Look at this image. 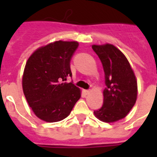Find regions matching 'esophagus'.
<instances>
[{"instance_id": "obj_1", "label": "esophagus", "mask_w": 157, "mask_h": 157, "mask_svg": "<svg viewBox=\"0 0 157 157\" xmlns=\"http://www.w3.org/2000/svg\"><path fill=\"white\" fill-rule=\"evenodd\" d=\"M90 92H91L90 90H83V92H84V94H86V95H87Z\"/></svg>"}]
</instances>
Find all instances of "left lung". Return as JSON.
I'll return each instance as SVG.
<instances>
[{
  "instance_id": "obj_1",
  "label": "left lung",
  "mask_w": 157,
  "mask_h": 157,
  "mask_svg": "<svg viewBox=\"0 0 157 157\" xmlns=\"http://www.w3.org/2000/svg\"><path fill=\"white\" fill-rule=\"evenodd\" d=\"M92 49L102 62L106 85L102 107L94 114L103 122L118 121L128 114L136 102L135 75L128 59L115 46L92 45Z\"/></svg>"
}]
</instances>
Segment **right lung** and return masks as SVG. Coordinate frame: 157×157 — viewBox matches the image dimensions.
Returning <instances> with one entry per match:
<instances>
[{"mask_svg":"<svg viewBox=\"0 0 157 157\" xmlns=\"http://www.w3.org/2000/svg\"><path fill=\"white\" fill-rule=\"evenodd\" d=\"M78 46L77 42H54L37 49L26 63L23 93L35 115L44 121L65 118L81 98L73 82H63L72 76L71 60Z\"/></svg>","mask_w":157,"mask_h":157,"instance_id":"add662e5","label":"right lung"}]
</instances>
